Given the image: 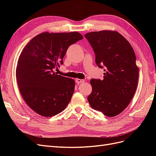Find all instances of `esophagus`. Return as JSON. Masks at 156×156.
Returning <instances> with one entry per match:
<instances>
[{
  "mask_svg": "<svg viewBox=\"0 0 156 156\" xmlns=\"http://www.w3.org/2000/svg\"><path fill=\"white\" fill-rule=\"evenodd\" d=\"M75 81L77 84H80V83H83L84 82V79H76L75 80Z\"/></svg>",
  "mask_w": 156,
  "mask_h": 156,
  "instance_id": "1",
  "label": "esophagus"
}]
</instances>
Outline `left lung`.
Instances as JSON below:
<instances>
[{
	"mask_svg": "<svg viewBox=\"0 0 156 156\" xmlns=\"http://www.w3.org/2000/svg\"><path fill=\"white\" fill-rule=\"evenodd\" d=\"M96 55L99 68L104 67L103 79L90 80L88 101L94 109L113 117L129 105L137 87L139 68L131 44L116 31L101 30L84 35Z\"/></svg>",
	"mask_w": 156,
	"mask_h": 156,
	"instance_id": "1",
	"label": "left lung"
}]
</instances>
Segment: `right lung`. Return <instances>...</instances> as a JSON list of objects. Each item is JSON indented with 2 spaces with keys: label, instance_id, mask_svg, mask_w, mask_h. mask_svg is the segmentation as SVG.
<instances>
[{
  "label": "right lung",
  "instance_id": "add662e5",
  "mask_svg": "<svg viewBox=\"0 0 156 156\" xmlns=\"http://www.w3.org/2000/svg\"><path fill=\"white\" fill-rule=\"evenodd\" d=\"M77 32L41 33L28 43L19 57L16 79L27 104L45 117L66 108L75 89L74 80L56 75L53 69L63 64L69 47L82 40Z\"/></svg>",
  "mask_w": 156,
  "mask_h": 156
}]
</instances>
